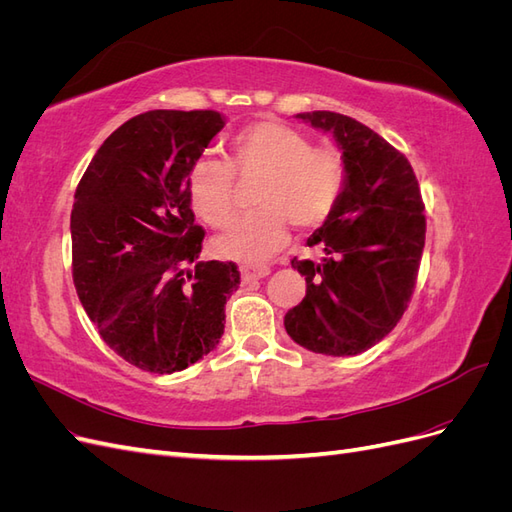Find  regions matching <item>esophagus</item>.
Returning <instances> with one entry per match:
<instances>
[{
	"instance_id": "34e87169",
	"label": "esophagus",
	"mask_w": 512,
	"mask_h": 512,
	"mask_svg": "<svg viewBox=\"0 0 512 512\" xmlns=\"http://www.w3.org/2000/svg\"><path fill=\"white\" fill-rule=\"evenodd\" d=\"M271 273L269 267H258V265H243L241 267V277L243 282H252V280H262Z\"/></svg>"
}]
</instances>
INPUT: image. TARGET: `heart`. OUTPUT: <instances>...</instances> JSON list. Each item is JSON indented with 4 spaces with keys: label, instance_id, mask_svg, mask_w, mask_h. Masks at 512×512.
Masks as SVG:
<instances>
[{
    "label": "heart",
    "instance_id": "b5f03b06",
    "mask_svg": "<svg viewBox=\"0 0 512 512\" xmlns=\"http://www.w3.org/2000/svg\"><path fill=\"white\" fill-rule=\"evenodd\" d=\"M230 165L241 177H260L254 192L260 209L215 239V252L241 262L269 258L286 241L288 224L299 230L320 226L346 185L342 151L312 147L305 134L273 119L247 123L230 136ZM231 169L218 160H198L188 175L194 211L215 228L230 224L237 211Z\"/></svg>",
    "mask_w": 512,
    "mask_h": 512
}]
</instances>
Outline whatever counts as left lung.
<instances>
[{
    "label": "left lung",
    "instance_id": "left-lung-1",
    "mask_svg": "<svg viewBox=\"0 0 512 512\" xmlns=\"http://www.w3.org/2000/svg\"><path fill=\"white\" fill-rule=\"evenodd\" d=\"M297 117L333 134L346 160V185L307 239L324 258H292L307 290L284 327L307 350L352 356L376 346L408 309L425 247V205L408 158L380 134L331 111Z\"/></svg>",
    "mask_w": 512,
    "mask_h": 512
}]
</instances>
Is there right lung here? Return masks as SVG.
<instances>
[{
  "mask_svg": "<svg viewBox=\"0 0 512 512\" xmlns=\"http://www.w3.org/2000/svg\"><path fill=\"white\" fill-rule=\"evenodd\" d=\"M226 126L215 111H149L106 138L76 188L72 280L104 344L173 374L218 348L235 262L198 260L188 175Z\"/></svg>",
  "mask_w": 512,
  "mask_h": 512,
  "instance_id": "obj_1",
  "label": "right lung"
}]
</instances>
